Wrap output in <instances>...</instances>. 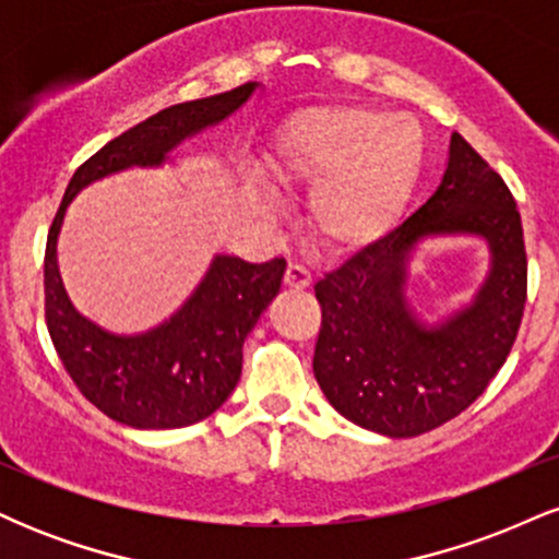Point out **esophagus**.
Returning a JSON list of instances; mask_svg holds the SVG:
<instances>
[{
	"instance_id": "obj_1",
	"label": "esophagus",
	"mask_w": 559,
	"mask_h": 559,
	"mask_svg": "<svg viewBox=\"0 0 559 559\" xmlns=\"http://www.w3.org/2000/svg\"><path fill=\"white\" fill-rule=\"evenodd\" d=\"M284 284H286V288H294V292H305V288L312 286V275L307 267L288 265L286 275H284Z\"/></svg>"
}]
</instances>
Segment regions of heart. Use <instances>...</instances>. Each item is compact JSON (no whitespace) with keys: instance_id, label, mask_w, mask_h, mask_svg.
<instances>
[{"instance_id":"obj_1","label":"heart","mask_w":559,"mask_h":559,"mask_svg":"<svg viewBox=\"0 0 559 559\" xmlns=\"http://www.w3.org/2000/svg\"><path fill=\"white\" fill-rule=\"evenodd\" d=\"M278 191L310 189L307 230L325 252L376 247L402 223L423 170L420 128L362 105L294 112L265 163Z\"/></svg>"}]
</instances>
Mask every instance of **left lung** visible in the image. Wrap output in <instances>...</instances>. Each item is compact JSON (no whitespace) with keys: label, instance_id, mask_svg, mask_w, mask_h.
Masks as SVG:
<instances>
[{"label":"left lung","instance_id":"obj_1","mask_svg":"<svg viewBox=\"0 0 559 559\" xmlns=\"http://www.w3.org/2000/svg\"><path fill=\"white\" fill-rule=\"evenodd\" d=\"M478 238L490 252L479 292L428 321L406 297L423 240ZM323 307L312 373L325 400L368 431L409 439L457 418L502 368L521 329L525 247L510 189L460 133L433 194L376 247L316 286Z\"/></svg>","mask_w":559,"mask_h":559}]
</instances>
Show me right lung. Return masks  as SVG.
I'll list each match as a JSON object with an SVG mask.
<instances>
[{
	"mask_svg": "<svg viewBox=\"0 0 559 559\" xmlns=\"http://www.w3.org/2000/svg\"><path fill=\"white\" fill-rule=\"evenodd\" d=\"M258 88V81H249L230 92L173 105L133 126L81 165L57 210L44 262L49 336L81 394L123 426L183 428L228 400L241 376L243 338L278 294L286 260L252 265L217 252L170 318L146 331L118 333L83 316L62 284L57 241L68 207L102 178L176 163L173 152L183 141L226 123Z\"/></svg>",
	"mask_w": 559,
	"mask_h": 559,
	"instance_id": "obj_1",
	"label": "right lung"
}]
</instances>
